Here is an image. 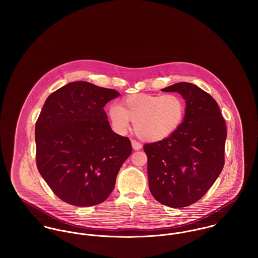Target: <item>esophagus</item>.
<instances>
[{
	"label": "esophagus",
	"instance_id": "1",
	"mask_svg": "<svg viewBox=\"0 0 258 258\" xmlns=\"http://www.w3.org/2000/svg\"><path fill=\"white\" fill-rule=\"evenodd\" d=\"M131 144H132L133 149L136 150V151H138V150H140V149L142 148V144L139 143V142L136 141V140H132V141H131Z\"/></svg>",
	"mask_w": 258,
	"mask_h": 258
}]
</instances>
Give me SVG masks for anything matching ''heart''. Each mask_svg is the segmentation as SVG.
<instances>
[{
  "label": "heart",
  "instance_id": "obj_1",
  "mask_svg": "<svg viewBox=\"0 0 258 258\" xmlns=\"http://www.w3.org/2000/svg\"><path fill=\"white\" fill-rule=\"evenodd\" d=\"M184 101L181 96L169 94H132L123 99L121 107L111 105V124L120 134L126 133L130 121L135 133L145 141H159L173 134L184 120Z\"/></svg>",
  "mask_w": 258,
  "mask_h": 258
}]
</instances>
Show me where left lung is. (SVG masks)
<instances>
[{
	"instance_id": "1",
	"label": "left lung",
	"mask_w": 258,
	"mask_h": 258,
	"mask_svg": "<svg viewBox=\"0 0 258 258\" xmlns=\"http://www.w3.org/2000/svg\"><path fill=\"white\" fill-rule=\"evenodd\" d=\"M162 90L180 93L185 114L173 134L144 145L149 188L159 203L180 209L198 202L220 176L226 125L217 101L197 85L179 82Z\"/></svg>"
}]
</instances>
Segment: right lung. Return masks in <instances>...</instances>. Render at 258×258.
Listing matches in <instances>:
<instances>
[{
  "mask_svg": "<svg viewBox=\"0 0 258 258\" xmlns=\"http://www.w3.org/2000/svg\"><path fill=\"white\" fill-rule=\"evenodd\" d=\"M120 94L86 81L71 82L45 100L36 123L37 167L51 190L76 207L103 203L131 155L114 133L104 106Z\"/></svg>",
  "mask_w": 258,
  "mask_h": 258,
  "instance_id": "right-lung-1",
  "label": "right lung"
}]
</instances>
